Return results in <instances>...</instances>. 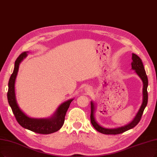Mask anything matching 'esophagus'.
Returning <instances> with one entry per match:
<instances>
[{
	"instance_id": "esophagus-1",
	"label": "esophagus",
	"mask_w": 157,
	"mask_h": 157,
	"mask_svg": "<svg viewBox=\"0 0 157 157\" xmlns=\"http://www.w3.org/2000/svg\"><path fill=\"white\" fill-rule=\"evenodd\" d=\"M87 91H90V88H87Z\"/></svg>"
}]
</instances>
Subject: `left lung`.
<instances>
[{
    "label": "left lung",
    "instance_id": "left-lung-1",
    "mask_svg": "<svg viewBox=\"0 0 157 157\" xmlns=\"http://www.w3.org/2000/svg\"><path fill=\"white\" fill-rule=\"evenodd\" d=\"M132 60L133 62H131V67H132V70H135L136 73L138 75L140 79L142 80L143 82V99H142V103L140 106V108L138 111L137 114L136 115L135 117L134 118L133 120L131 121L129 124L126 126L120 127L118 128H114V129H108V128H105L102 127L100 125H99L97 122L96 121L95 118V105L93 102H91V122L97 131L98 132L105 134V135H118L122 133L125 131H126L129 129H131L133 128L135 126L139 124L140 122L141 117L142 116L143 112L144 109L146 107L147 104V100H148V95H147V86H148V79L147 75L146 73L145 69H144L143 63L142 62V60L140 58L135 55V53H132Z\"/></svg>",
    "mask_w": 157,
    "mask_h": 157
}]
</instances>
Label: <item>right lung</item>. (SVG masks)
<instances>
[{"mask_svg": "<svg viewBox=\"0 0 157 157\" xmlns=\"http://www.w3.org/2000/svg\"><path fill=\"white\" fill-rule=\"evenodd\" d=\"M26 52L18 56L15 62L13 73L11 74L8 82V91L7 94L8 103L13 111L18 123L21 126L35 133L39 134H50L59 131L63 126L66 112L73 99L60 105L53 115L48 118H34L27 116L18 107L15 98V82L21 62L27 56Z\"/></svg>", "mask_w": 157, "mask_h": 157, "instance_id": "add662e5", "label": "right lung"}]
</instances>
